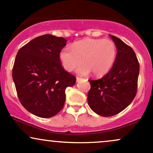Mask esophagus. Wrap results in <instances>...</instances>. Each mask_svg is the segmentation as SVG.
I'll return each mask as SVG.
<instances>
[{"label": "esophagus", "mask_w": 153, "mask_h": 153, "mask_svg": "<svg viewBox=\"0 0 153 153\" xmlns=\"http://www.w3.org/2000/svg\"><path fill=\"white\" fill-rule=\"evenodd\" d=\"M80 80H82V78H80V77H77V78H76V80H77V82L80 81Z\"/></svg>", "instance_id": "obj_1"}]
</instances>
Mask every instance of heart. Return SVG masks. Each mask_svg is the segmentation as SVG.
Here are the masks:
<instances>
[{"label":"heart","mask_w":153,"mask_h":153,"mask_svg":"<svg viewBox=\"0 0 153 153\" xmlns=\"http://www.w3.org/2000/svg\"><path fill=\"white\" fill-rule=\"evenodd\" d=\"M117 56V47L111 40H83L73 44V48L66 46L59 53L62 65L67 71L78 68L80 75H87L91 72L96 77H101L111 70Z\"/></svg>","instance_id":"heart-1"}]
</instances>
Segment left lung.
Segmentation results:
<instances>
[{
  "mask_svg": "<svg viewBox=\"0 0 153 153\" xmlns=\"http://www.w3.org/2000/svg\"><path fill=\"white\" fill-rule=\"evenodd\" d=\"M117 47L111 70L98 80H89L88 103L94 112L104 117L115 115L131 103L137 92L139 64L131 47L110 35Z\"/></svg>",
  "mask_w": 153,
  "mask_h": 153,
  "instance_id": "left-lung-1",
  "label": "left lung"
}]
</instances>
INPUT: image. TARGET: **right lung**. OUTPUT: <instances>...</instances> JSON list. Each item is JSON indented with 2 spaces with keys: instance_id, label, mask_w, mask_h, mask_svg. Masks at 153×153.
Returning a JSON list of instances; mask_svg holds the SVG:
<instances>
[{
  "instance_id": "right-lung-1",
  "label": "right lung",
  "mask_w": 153,
  "mask_h": 153,
  "mask_svg": "<svg viewBox=\"0 0 153 153\" xmlns=\"http://www.w3.org/2000/svg\"><path fill=\"white\" fill-rule=\"evenodd\" d=\"M66 42L50 34L38 36L22 47L15 58L12 78L18 98L38 117L56 115L65 105L66 88L76 82L59 59Z\"/></svg>"
}]
</instances>
